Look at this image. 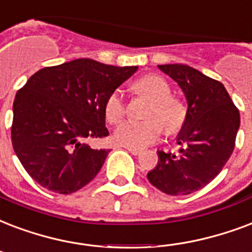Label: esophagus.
Listing matches in <instances>:
<instances>
[{"mask_svg":"<svg viewBox=\"0 0 252 252\" xmlns=\"http://www.w3.org/2000/svg\"><path fill=\"white\" fill-rule=\"evenodd\" d=\"M126 151L130 152L132 155H134V156H139V155H141V151L140 149H133V148H126Z\"/></svg>","mask_w":252,"mask_h":252,"instance_id":"34e87169","label":"esophagus"}]
</instances>
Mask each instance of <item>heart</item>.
Segmentation results:
<instances>
[{
	"label": "heart",
	"mask_w": 252,
	"mask_h": 252,
	"mask_svg": "<svg viewBox=\"0 0 252 252\" xmlns=\"http://www.w3.org/2000/svg\"><path fill=\"white\" fill-rule=\"evenodd\" d=\"M133 90L147 96L152 105L147 112L148 122H126L113 132V141L119 145L141 149L155 143L161 136L163 124L168 134L177 133L186 119V108L181 101L172 97V88L160 75H145L134 82ZM107 122L118 124L126 115V103L120 91H113L104 104Z\"/></svg>",
	"instance_id": "heart-1"
}]
</instances>
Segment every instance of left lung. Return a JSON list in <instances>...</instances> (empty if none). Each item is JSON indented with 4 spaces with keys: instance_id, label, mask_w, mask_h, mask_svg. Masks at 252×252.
Returning <instances> with one entry per match:
<instances>
[{
    "instance_id": "8db88e82",
    "label": "left lung",
    "mask_w": 252,
    "mask_h": 252,
    "mask_svg": "<svg viewBox=\"0 0 252 252\" xmlns=\"http://www.w3.org/2000/svg\"><path fill=\"white\" fill-rule=\"evenodd\" d=\"M184 92L186 119L177 134V155L157 151L148 173L152 185L169 195L191 194L220 174L231 156L241 126L239 111L220 82L186 64H160Z\"/></svg>"
}]
</instances>
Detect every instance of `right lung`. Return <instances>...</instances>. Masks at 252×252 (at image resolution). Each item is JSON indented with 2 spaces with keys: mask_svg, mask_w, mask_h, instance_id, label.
Wrapping results in <instances>:
<instances>
[{
  "mask_svg": "<svg viewBox=\"0 0 252 252\" xmlns=\"http://www.w3.org/2000/svg\"><path fill=\"white\" fill-rule=\"evenodd\" d=\"M137 68L83 58L30 76L15 95L11 141L34 181L71 194L95 178L111 149H94L87 140L108 136L105 100Z\"/></svg>",
  "mask_w": 252,
  "mask_h": 252,
  "instance_id": "obj_1",
  "label": "right lung"
}]
</instances>
